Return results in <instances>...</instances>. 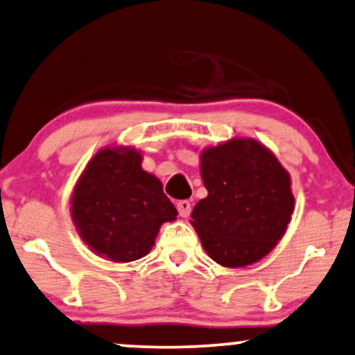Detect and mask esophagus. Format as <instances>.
I'll list each match as a JSON object with an SVG mask.
<instances>
[{"label": "esophagus", "mask_w": 355, "mask_h": 355, "mask_svg": "<svg viewBox=\"0 0 355 355\" xmlns=\"http://www.w3.org/2000/svg\"><path fill=\"white\" fill-rule=\"evenodd\" d=\"M176 208L181 218H189L190 211H192V205H190L189 200H181V202H178Z\"/></svg>", "instance_id": "obj_1"}]
</instances>
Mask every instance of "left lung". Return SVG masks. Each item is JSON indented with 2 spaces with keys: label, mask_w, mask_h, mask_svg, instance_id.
I'll list each match as a JSON object with an SVG mask.
<instances>
[{
  "label": "left lung",
  "mask_w": 355,
  "mask_h": 355,
  "mask_svg": "<svg viewBox=\"0 0 355 355\" xmlns=\"http://www.w3.org/2000/svg\"><path fill=\"white\" fill-rule=\"evenodd\" d=\"M200 162L208 197L195 205L190 223L205 251L224 267L263 259L295 209L288 171L269 148L246 137L205 148Z\"/></svg>",
  "instance_id": "obj_1"
}]
</instances>
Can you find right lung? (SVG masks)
Segmentation results:
<instances>
[{
  "mask_svg": "<svg viewBox=\"0 0 355 355\" xmlns=\"http://www.w3.org/2000/svg\"><path fill=\"white\" fill-rule=\"evenodd\" d=\"M141 165L142 155L136 148H102L71 195V219L81 240L114 263L144 258L162 224L178 216L160 179Z\"/></svg>",
  "mask_w": 355,
  "mask_h": 355,
  "instance_id": "add662e5",
  "label": "right lung"
}]
</instances>
